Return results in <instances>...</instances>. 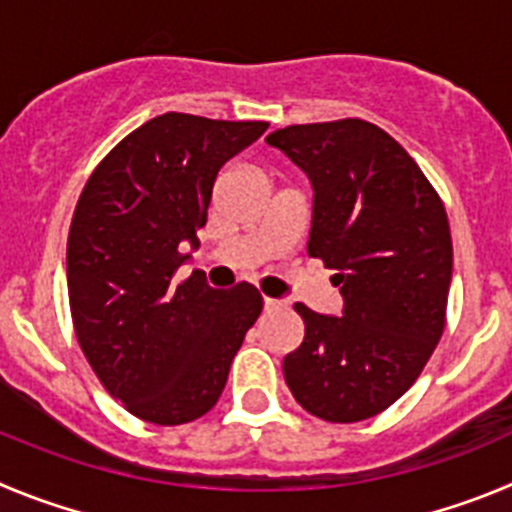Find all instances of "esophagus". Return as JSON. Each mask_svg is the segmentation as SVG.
Here are the masks:
<instances>
[{
	"label": "esophagus",
	"instance_id": "obj_1",
	"mask_svg": "<svg viewBox=\"0 0 512 512\" xmlns=\"http://www.w3.org/2000/svg\"><path fill=\"white\" fill-rule=\"evenodd\" d=\"M280 308H285L283 301H278V298H265V311H280Z\"/></svg>",
	"mask_w": 512,
	"mask_h": 512
}]
</instances>
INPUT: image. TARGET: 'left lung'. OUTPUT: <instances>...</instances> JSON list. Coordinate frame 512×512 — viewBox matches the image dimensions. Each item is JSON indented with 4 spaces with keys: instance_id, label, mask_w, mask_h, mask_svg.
<instances>
[{
    "instance_id": "8db88e82",
    "label": "left lung",
    "mask_w": 512,
    "mask_h": 512,
    "mask_svg": "<svg viewBox=\"0 0 512 512\" xmlns=\"http://www.w3.org/2000/svg\"><path fill=\"white\" fill-rule=\"evenodd\" d=\"M308 176V255L334 270L342 316L296 303L301 347L283 359L290 393L311 416H377L418 380L446 326L451 232L439 193L377 124L336 119L267 135Z\"/></svg>"
}]
</instances>
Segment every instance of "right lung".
<instances>
[{
	"mask_svg": "<svg viewBox=\"0 0 512 512\" xmlns=\"http://www.w3.org/2000/svg\"><path fill=\"white\" fill-rule=\"evenodd\" d=\"M267 130L168 112L96 165L68 232L66 273L76 339L91 370L132 416L178 426L209 413L262 311L260 290H216L204 273L176 280L199 247L222 165Z\"/></svg>",
	"mask_w": 512,
	"mask_h": 512,
	"instance_id": "obj_1",
	"label": "right lung"
}]
</instances>
